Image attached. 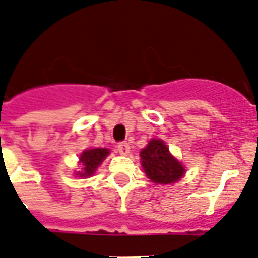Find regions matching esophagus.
Returning <instances> with one entry per match:
<instances>
[{
  "instance_id": "esophagus-1",
  "label": "esophagus",
  "mask_w": 258,
  "mask_h": 258,
  "mask_svg": "<svg viewBox=\"0 0 258 258\" xmlns=\"http://www.w3.org/2000/svg\"><path fill=\"white\" fill-rule=\"evenodd\" d=\"M117 149H118V152H119V154L126 155V154H128V152H130V145L127 143H119L117 146Z\"/></svg>"
}]
</instances>
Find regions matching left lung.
Here are the masks:
<instances>
[{
  "mask_svg": "<svg viewBox=\"0 0 258 258\" xmlns=\"http://www.w3.org/2000/svg\"><path fill=\"white\" fill-rule=\"evenodd\" d=\"M140 157L144 172L154 184H173L184 177L185 167L169 153L166 144L159 139H152L141 149Z\"/></svg>",
  "mask_w": 258,
  "mask_h": 258,
  "instance_id": "left-lung-1",
  "label": "left lung"
}]
</instances>
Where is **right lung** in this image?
<instances>
[{
	"label": "right lung",
	"mask_w": 258,
	"mask_h": 258,
	"mask_svg": "<svg viewBox=\"0 0 258 258\" xmlns=\"http://www.w3.org/2000/svg\"><path fill=\"white\" fill-rule=\"evenodd\" d=\"M110 150L106 148H92L87 149L80 155V163H82V171H78L77 176L80 177H90L96 172L97 167L100 166Z\"/></svg>",
	"instance_id": "right-lung-1"
}]
</instances>
